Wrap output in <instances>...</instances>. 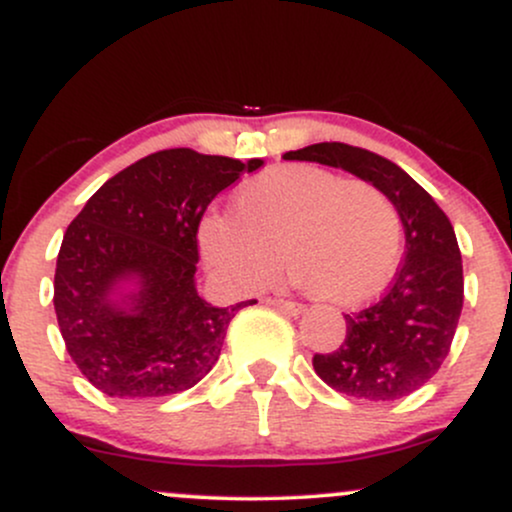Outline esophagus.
Instances as JSON below:
<instances>
[{"instance_id":"34e87169","label":"esophagus","mask_w":512,"mask_h":512,"mask_svg":"<svg viewBox=\"0 0 512 512\" xmlns=\"http://www.w3.org/2000/svg\"><path fill=\"white\" fill-rule=\"evenodd\" d=\"M269 305H274L276 310H281V313H289V315H301L303 308L298 303H291V301H284V298H267Z\"/></svg>"}]
</instances>
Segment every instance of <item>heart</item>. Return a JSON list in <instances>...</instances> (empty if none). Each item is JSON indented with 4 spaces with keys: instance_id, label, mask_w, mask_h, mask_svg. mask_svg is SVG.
Returning <instances> with one entry per match:
<instances>
[{
    "instance_id": "obj_1",
    "label": "heart",
    "mask_w": 512,
    "mask_h": 512,
    "mask_svg": "<svg viewBox=\"0 0 512 512\" xmlns=\"http://www.w3.org/2000/svg\"><path fill=\"white\" fill-rule=\"evenodd\" d=\"M199 245L238 291L262 286L284 257L293 284L320 301L356 305L390 281L402 226L375 185L298 163L245 182L231 214L199 223Z\"/></svg>"
}]
</instances>
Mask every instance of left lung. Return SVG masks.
Instances as JSON below:
<instances>
[{
	"label": "left lung",
	"instance_id": "left-lung-1",
	"mask_svg": "<svg viewBox=\"0 0 512 512\" xmlns=\"http://www.w3.org/2000/svg\"><path fill=\"white\" fill-rule=\"evenodd\" d=\"M284 158L342 168L395 204L407 240L395 281L378 303L344 315L342 346L315 354L313 368L346 397L392 402L411 395L443 366L460 322L464 279L455 228L419 182L373 151L322 142Z\"/></svg>",
	"mask_w": 512,
	"mask_h": 512
}]
</instances>
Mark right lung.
I'll return each mask as SVG.
<instances>
[{
	"label": "right lung",
	"instance_id": "add662e5",
	"mask_svg": "<svg viewBox=\"0 0 512 512\" xmlns=\"http://www.w3.org/2000/svg\"><path fill=\"white\" fill-rule=\"evenodd\" d=\"M262 163L156 151L105 182L69 223L52 303L93 387L122 399L178 395L216 366L228 322L255 301L216 308L199 296V221Z\"/></svg>",
	"mask_w": 512,
	"mask_h": 512
}]
</instances>
